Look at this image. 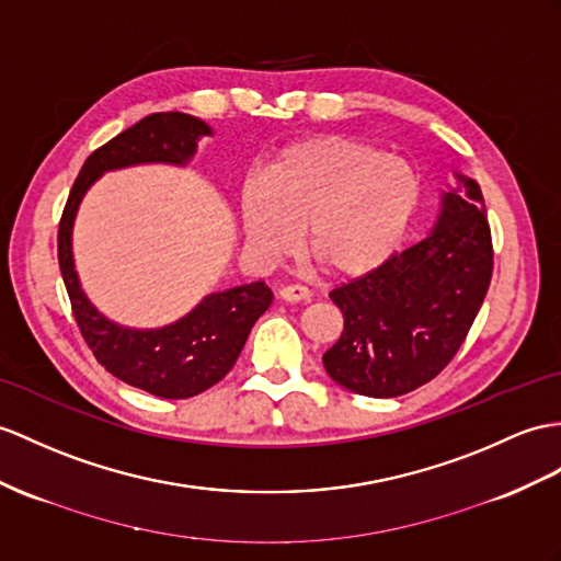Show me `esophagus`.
<instances>
[{
    "label": "esophagus",
    "instance_id": "esophagus-1",
    "mask_svg": "<svg viewBox=\"0 0 561 561\" xmlns=\"http://www.w3.org/2000/svg\"><path fill=\"white\" fill-rule=\"evenodd\" d=\"M278 295L280 299H285V302H307L311 297V293L305 288V285H283Z\"/></svg>",
    "mask_w": 561,
    "mask_h": 561
}]
</instances>
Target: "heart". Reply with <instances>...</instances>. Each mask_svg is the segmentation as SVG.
Here are the masks:
<instances>
[{"label":"heart","mask_w":561,"mask_h":561,"mask_svg":"<svg viewBox=\"0 0 561 561\" xmlns=\"http://www.w3.org/2000/svg\"><path fill=\"white\" fill-rule=\"evenodd\" d=\"M421 204V178L376 145L321 135L285 147L240 190L248 248L280 259L297 242L331 276H362L400 248Z\"/></svg>","instance_id":"obj_1"}]
</instances>
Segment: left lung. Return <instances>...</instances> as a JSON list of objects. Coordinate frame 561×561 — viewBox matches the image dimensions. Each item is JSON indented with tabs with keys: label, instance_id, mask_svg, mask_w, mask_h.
Wrapping results in <instances>:
<instances>
[{
	"label": "left lung",
	"instance_id": "left-lung-1",
	"mask_svg": "<svg viewBox=\"0 0 561 561\" xmlns=\"http://www.w3.org/2000/svg\"><path fill=\"white\" fill-rule=\"evenodd\" d=\"M457 181L428 238L331 293L345 328L323 366L337 386L400 398L461 347L493 278V238L481 187L459 173Z\"/></svg>",
	"mask_w": 561,
	"mask_h": 561
}]
</instances>
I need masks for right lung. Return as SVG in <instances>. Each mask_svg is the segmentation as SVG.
I'll return each instance as SVG.
<instances>
[{
    "label": "right lung",
    "instance_id": "right-lung-1",
    "mask_svg": "<svg viewBox=\"0 0 561 561\" xmlns=\"http://www.w3.org/2000/svg\"><path fill=\"white\" fill-rule=\"evenodd\" d=\"M204 135H211V128L190 114L145 116L85 159L59 221V268L80 335L94 359L123 383L167 400H185L209 390L233 368L252 325L268 309L273 293L264 280L238 285L207 295L187 317L171 325L133 331L104 319L90 305L73 266L71 230L80 199L104 171L135 163L185 167Z\"/></svg>",
    "mask_w": 561,
    "mask_h": 561
}]
</instances>
